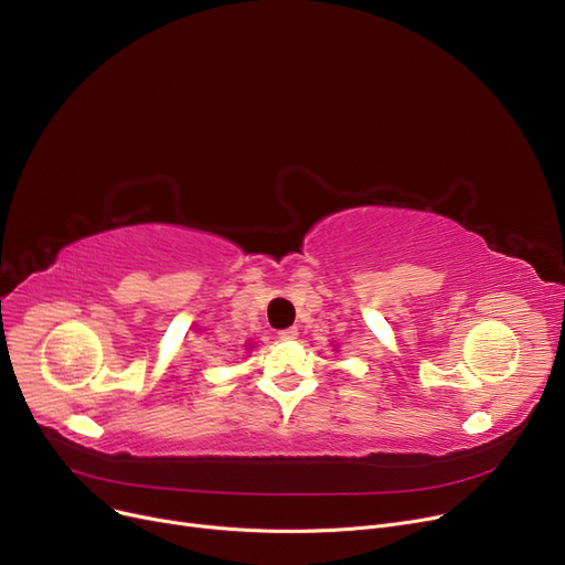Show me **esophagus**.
I'll return each instance as SVG.
<instances>
[{"label":"esophagus","instance_id":"esophagus-1","mask_svg":"<svg viewBox=\"0 0 565 565\" xmlns=\"http://www.w3.org/2000/svg\"><path fill=\"white\" fill-rule=\"evenodd\" d=\"M279 339H281V341H295V339H298V328L281 330V332H279Z\"/></svg>","mask_w":565,"mask_h":565}]
</instances>
